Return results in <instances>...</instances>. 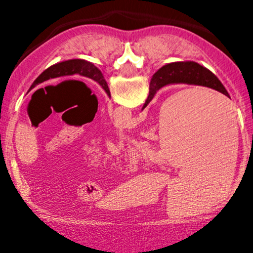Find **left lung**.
<instances>
[{
    "label": "left lung",
    "instance_id": "8db88e82",
    "mask_svg": "<svg viewBox=\"0 0 253 253\" xmlns=\"http://www.w3.org/2000/svg\"><path fill=\"white\" fill-rule=\"evenodd\" d=\"M72 75H81L83 76V77H88L93 79V81L98 82V83L103 86L104 90L106 91V94L110 96V90H109L108 83H106V81L104 79L100 70H99L98 67H95L93 63L84 60H70L51 66V67H48L46 71H44L39 77L35 79L34 83L30 86V89H33L35 85H38V84L42 83V82L45 81H48V79L51 78H57L63 77V76Z\"/></svg>",
    "mask_w": 253,
    "mask_h": 253
}]
</instances>
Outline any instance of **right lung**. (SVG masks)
<instances>
[{
	"mask_svg": "<svg viewBox=\"0 0 253 253\" xmlns=\"http://www.w3.org/2000/svg\"><path fill=\"white\" fill-rule=\"evenodd\" d=\"M174 83H186L208 86V88L220 91L224 95L229 96L228 91L224 88L221 82L206 67L196 62H191V61H188V62H174L164 66L158 72L154 73L152 81H150L149 95L145 100V104L143 105V109L150 103V100L154 98L155 93L160 88L168 85V84Z\"/></svg>",
	"mask_w": 253,
	"mask_h": 253,
	"instance_id": "right-lung-1",
	"label": "right lung"
}]
</instances>
